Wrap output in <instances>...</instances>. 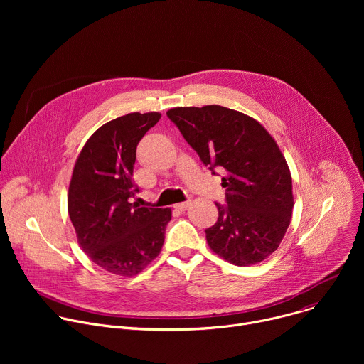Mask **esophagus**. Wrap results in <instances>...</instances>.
<instances>
[{"mask_svg":"<svg viewBox=\"0 0 364 364\" xmlns=\"http://www.w3.org/2000/svg\"><path fill=\"white\" fill-rule=\"evenodd\" d=\"M190 205V201H183V203H178L174 205V209H177L178 212H184L187 210V207Z\"/></svg>","mask_w":364,"mask_h":364,"instance_id":"1","label":"esophagus"}]
</instances>
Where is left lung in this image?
Instances as JSON below:
<instances>
[{"label": "left lung", "instance_id": "left-lung-1", "mask_svg": "<svg viewBox=\"0 0 364 364\" xmlns=\"http://www.w3.org/2000/svg\"><path fill=\"white\" fill-rule=\"evenodd\" d=\"M167 117L203 164L225 170L226 203L205 229L210 249L236 267L262 262L289 226L292 178L278 144L256 119L219 105L173 108Z\"/></svg>", "mask_w": 364, "mask_h": 364}]
</instances>
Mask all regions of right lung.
<instances>
[{"instance_id":"obj_1","label":"right lung","mask_w":364,"mask_h":364,"mask_svg":"<svg viewBox=\"0 0 364 364\" xmlns=\"http://www.w3.org/2000/svg\"><path fill=\"white\" fill-rule=\"evenodd\" d=\"M161 118L132 112L97 128L76 160L68 210L83 252L114 275L134 277L161 252L171 209L131 203L136 145Z\"/></svg>"}]
</instances>
